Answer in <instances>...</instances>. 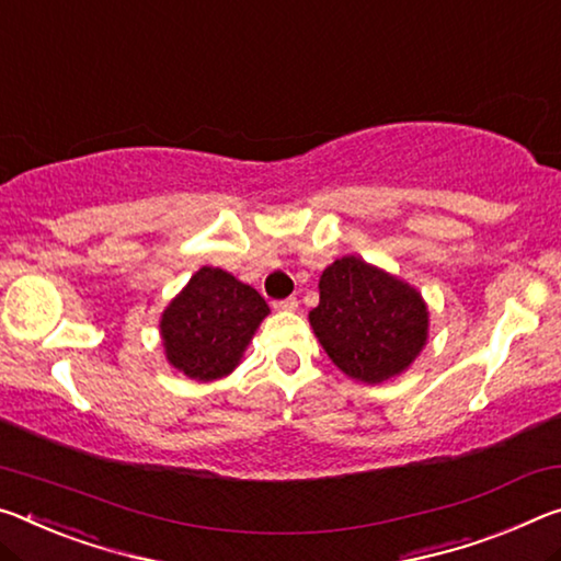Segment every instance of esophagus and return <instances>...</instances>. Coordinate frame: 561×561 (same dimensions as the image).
Wrapping results in <instances>:
<instances>
[{
  "mask_svg": "<svg viewBox=\"0 0 561 561\" xmlns=\"http://www.w3.org/2000/svg\"><path fill=\"white\" fill-rule=\"evenodd\" d=\"M297 307H299V301H297L295 297H287V299L274 301V309H279V312H295Z\"/></svg>",
  "mask_w": 561,
  "mask_h": 561,
  "instance_id": "esophagus-1",
  "label": "esophagus"
}]
</instances>
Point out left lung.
I'll list each match as a JSON object with an SVG mask.
<instances>
[{"label":"left lung","instance_id":"1","mask_svg":"<svg viewBox=\"0 0 561 561\" xmlns=\"http://www.w3.org/2000/svg\"><path fill=\"white\" fill-rule=\"evenodd\" d=\"M426 317L420 291L359 256H342L322 272L309 322L344 375L377 385L422 352Z\"/></svg>","mask_w":561,"mask_h":561}]
</instances>
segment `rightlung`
<instances>
[{
    "mask_svg": "<svg viewBox=\"0 0 561 561\" xmlns=\"http://www.w3.org/2000/svg\"><path fill=\"white\" fill-rule=\"evenodd\" d=\"M266 314L260 291L225 270L202 266L162 314L167 359L192 379L227 377Z\"/></svg>",
    "mask_w": 561,
    "mask_h": 561,
    "instance_id": "right-lung-1",
    "label": "right lung"
}]
</instances>
